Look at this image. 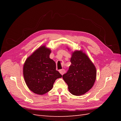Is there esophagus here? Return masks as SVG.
Segmentation results:
<instances>
[{
	"label": "esophagus",
	"instance_id": "1",
	"mask_svg": "<svg viewBox=\"0 0 121 121\" xmlns=\"http://www.w3.org/2000/svg\"><path fill=\"white\" fill-rule=\"evenodd\" d=\"M60 74L61 75H63L64 73H65V70L64 69H60Z\"/></svg>",
	"mask_w": 121,
	"mask_h": 121
}]
</instances>
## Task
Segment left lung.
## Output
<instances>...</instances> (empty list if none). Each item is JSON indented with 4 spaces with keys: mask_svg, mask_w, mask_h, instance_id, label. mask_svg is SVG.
Here are the masks:
<instances>
[{
    "mask_svg": "<svg viewBox=\"0 0 121 121\" xmlns=\"http://www.w3.org/2000/svg\"><path fill=\"white\" fill-rule=\"evenodd\" d=\"M71 63L63 78L68 84L71 93L76 96L81 95L93 86L96 77V68L82 51H75L72 53Z\"/></svg>",
    "mask_w": 121,
    "mask_h": 121,
    "instance_id": "left-lung-1",
    "label": "left lung"
}]
</instances>
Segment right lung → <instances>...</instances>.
Segmentation results:
<instances>
[{"label":"right lung","instance_id":"add662e5","mask_svg":"<svg viewBox=\"0 0 121 121\" xmlns=\"http://www.w3.org/2000/svg\"><path fill=\"white\" fill-rule=\"evenodd\" d=\"M51 50L40 47L26 60L23 75L27 86L33 92L42 95L52 88L55 81L62 76L56 70V63L49 58Z\"/></svg>","mask_w":121,"mask_h":121}]
</instances>
